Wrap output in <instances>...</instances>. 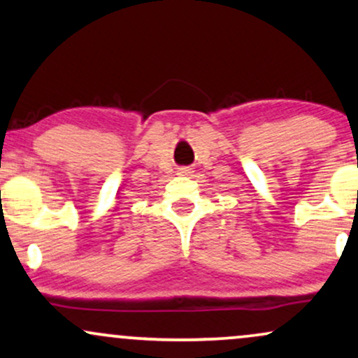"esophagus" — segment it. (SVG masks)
<instances>
[{
	"label": "esophagus",
	"mask_w": 358,
	"mask_h": 358,
	"mask_svg": "<svg viewBox=\"0 0 358 358\" xmlns=\"http://www.w3.org/2000/svg\"><path fill=\"white\" fill-rule=\"evenodd\" d=\"M178 173H180V175H190V173H192V168H190V166H182V168H178Z\"/></svg>",
	"instance_id": "1"
}]
</instances>
